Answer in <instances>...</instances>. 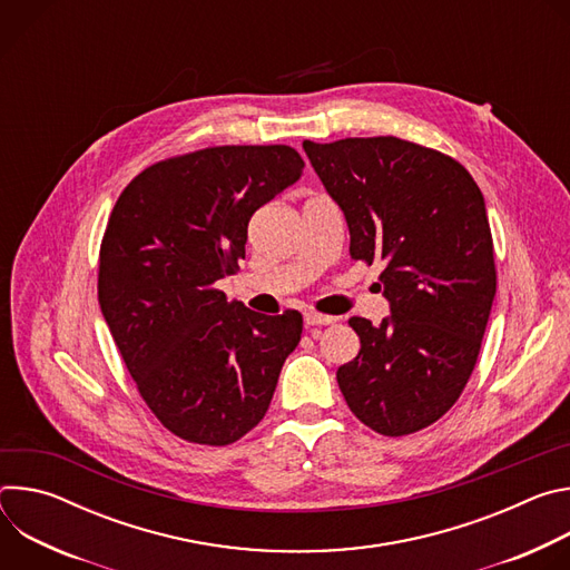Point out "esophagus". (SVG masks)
<instances>
[{"label":"esophagus","mask_w":570,"mask_h":570,"mask_svg":"<svg viewBox=\"0 0 570 570\" xmlns=\"http://www.w3.org/2000/svg\"><path fill=\"white\" fill-rule=\"evenodd\" d=\"M304 322L308 324V327H320V324H334L336 317H334V315L317 313V311H306V313H304Z\"/></svg>","instance_id":"1"}]
</instances>
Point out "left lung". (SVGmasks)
<instances>
[{"instance_id":"1","label":"left lung","mask_w":570,"mask_h":570,"mask_svg":"<svg viewBox=\"0 0 570 570\" xmlns=\"http://www.w3.org/2000/svg\"><path fill=\"white\" fill-rule=\"evenodd\" d=\"M350 227V255L379 275L390 317H350L361 338L338 367L350 411L401 438L438 422L462 394L497 295L484 198L453 157L399 137L302 144Z\"/></svg>"}]
</instances>
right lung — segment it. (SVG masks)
<instances>
[{"instance_id": "obj_1", "label": "right lung", "mask_w": 570, "mask_h": 570, "mask_svg": "<svg viewBox=\"0 0 570 570\" xmlns=\"http://www.w3.org/2000/svg\"><path fill=\"white\" fill-rule=\"evenodd\" d=\"M284 144L214 146L161 159L121 191L99 253V304L153 415L225 446L266 415L302 315H264L214 284L246 259L253 214L299 180Z\"/></svg>"}]
</instances>
